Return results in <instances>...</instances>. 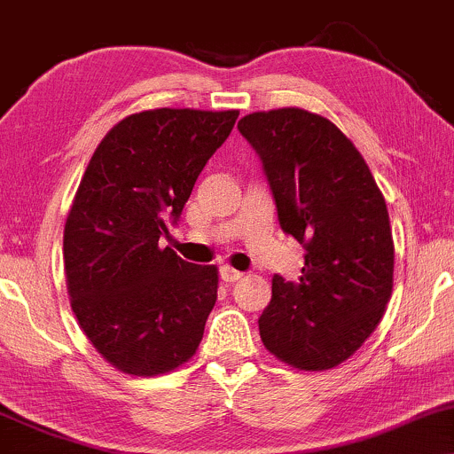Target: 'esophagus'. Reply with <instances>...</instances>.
<instances>
[{
	"mask_svg": "<svg viewBox=\"0 0 454 454\" xmlns=\"http://www.w3.org/2000/svg\"><path fill=\"white\" fill-rule=\"evenodd\" d=\"M220 277H222V281H226V283H234V281L241 279L243 272L234 270V269H231V266H222V269H220Z\"/></svg>",
	"mask_w": 454,
	"mask_h": 454,
	"instance_id": "34e87169",
	"label": "esophagus"
}]
</instances>
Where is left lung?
<instances>
[{"label":"left lung","instance_id":"left-lung-1","mask_svg":"<svg viewBox=\"0 0 454 454\" xmlns=\"http://www.w3.org/2000/svg\"><path fill=\"white\" fill-rule=\"evenodd\" d=\"M239 130L260 156L283 232L307 249L298 283L272 277L262 342L298 370L336 368L376 330L391 298L383 194L357 147L319 114L254 112Z\"/></svg>","mask_w":454,"mask_h":454}]
</instances>
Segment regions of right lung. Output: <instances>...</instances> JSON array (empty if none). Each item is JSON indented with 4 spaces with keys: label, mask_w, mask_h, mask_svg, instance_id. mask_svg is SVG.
Instances as JSON below:
<instances>
[{
    "label": "right lung",
    "mask_w": 454,
    "mask_h": 454,
    "mask_svg": "<svg viewBox=\"0 0 454 454\" xmlns=\"http://www.w3.org/2000/svg\"><path fill=\"white\" fill-rule=\"evenodd\" d=\"M237 118V109L130 114L86 167L65 222V277L82 332L120 372H171L203 340L217 269L158 241Z\"/></svg>",
    "instance_id": "1"
}]
</instances>
